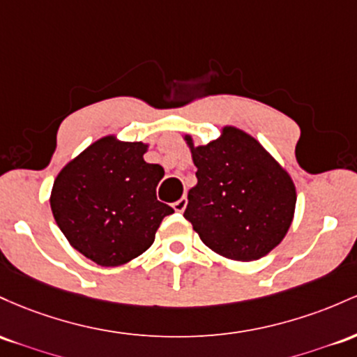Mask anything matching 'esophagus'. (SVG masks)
I'll return each mask as SVG.
<instances>
[{"label":"esophagus","mask_w":357,"mask_h":357,"mask_svg":"<svg viewBox=\"0 0 357 357\" xmlns=\"http://www.w3.org/2000/svg\"><path fill=\"white\" fill-rule=\"evenodd\" d=\"M185 207H187V197H182L178 199L177 202H174V209L177 212H183L185 211Z\"/></svg>","instance_id":"1"}]
</instances>
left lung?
Returning a JSON list of instances; mask_svg holds the SVG:
<instances>
[{
	"instance_id": "1",
	"label": "left lung",
	"mask_w": 357,
	"mask_h": 357,
	"mask_svg": "<svg viewBox=\"0 0 357 357\" xmlns=\"http://www.w3.org/2000/svg\"><path fill=\"white\" fill-rule=\"evenodd\" d=\"M197 185L189 190L183 218L206 246L236 261H253L285 238L294 219L290 175L253 136L226 126L222 136L194 146Z\"/></svg>"
}]
</instances>
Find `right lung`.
<instances>
[{
  "label": "right lung",
  "instance_id": "1",
  "mask_svg": "<svg viewBox=\"0 0 357 357\" xmlns=\"http://www.w3.org/2000/svg\"><path fill=\"white\" fill-rule=\"evenodd\" d=\"M142 142L98 139L62 168L50 207L79 253L101 266H119L145 253L174 209L157 199L163 168L146 163Z\"/></svg>",
  "mask_w": 357,
  "mask_h": 357
}]
</instances>
